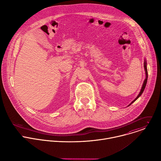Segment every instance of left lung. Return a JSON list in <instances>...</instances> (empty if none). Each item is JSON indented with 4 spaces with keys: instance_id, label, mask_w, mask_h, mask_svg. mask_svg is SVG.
<instances>
[{
    "instance_id": "1",
    "label": "left lung",
    "mask_w": 161,
    "mask_h": 161,
    "mask_svg": "<svg viewBox=\"0 0 161 161\" xmlns=\"http://www.w3.org/2000/svg\"><path fill=\"white\" fill-rule=\"evenodd\" d=\"M144 67H145V73H146V78H145V81H144V82H143V84L142 90H141V91H140V92L139 95L137 96V97H136L129 106H130V105L132 103H133L136 100H137V98H138L140 96H141V95L142 94V93L143 92V91H144V90H145V86H146V85H147V79H148V72H147V63H146V61H145V63H144Z\"/></svg>"
}]
</instances>
